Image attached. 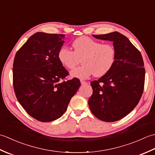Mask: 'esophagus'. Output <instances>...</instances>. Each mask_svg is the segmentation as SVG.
Returning <instances> with one entry per match:
<instances>
[{"label": "esophagus", "mask_w": 155, "mask_h": 155, "mask_svg": "<svg viewBox=\"0 0 155 155\" xmlns=\"http://www.w3.org/2000/svg\"><path fill=\"white\" fill-rule=\"evenodd\" d=\"M81 84H87V82H85L84 81H81Z\"/></svg>", "instance_id": "34e87169"}]
</instances>
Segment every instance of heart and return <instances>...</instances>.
Listing matches in <instances>:
<instances>
[{"label": "heart", "mask_w": 155, "mask_h": 155, "mask_svg": "<svg viewBox=\"0 0 155 155\" xmlns=\"http://www.w3.org/2000/svg\"><path fill=\"white\" fill-rule=\"evenodd\" d=\"M73 51L66 47H61L57 57L62 66L74 68L80 63L83 65L71 72L72 77L86 79L91 75L101 77L108 73L114 64L116 50L110 43H103L88 37H78L72 44Z\"/></svg>", "instance_id": "obj_1"}]
</instances>
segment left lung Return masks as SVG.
Wrapping results in <instances>:
<instances>
[{
	"label": "left lung",
	"mask_w": 155,
	"mask_h": 155,
	"mask_svg": "<svg viewBox=\"0 0 155 155\" xmlns=\"http://www.w3.org/2000/svg\"><path fill=\"white\" fill-rule=\"evenodd\" d=\"M93 37L113 41L116 59L108 73L91 82L93 94L88 105L98 119L114 122L129 114L140 99L145 79L143 59L140 51L120 32Z\"/></svg>",
	"instance_id": "8db88e82"
}]
</instances>
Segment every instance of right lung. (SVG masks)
I'll use <instances>...</instances> for the list:
<instances>
[{"label":"right lung","mask_w":155,"mask_h":155,"mask_svg":"<svg viewBox=\"0 0 155 155\" xmlns=\"http://www.w3.org/2000/svg\"><path fill=\"white\" fill-rule=\"evenodd\" d=\"M64 35L37 32L16 52L13 62V87L27 113L41 122L60 118L81 86L77 78L62 81L68 71L57 54Z\"/></svg>","instance_id":"obj_1"}]
</instances>
